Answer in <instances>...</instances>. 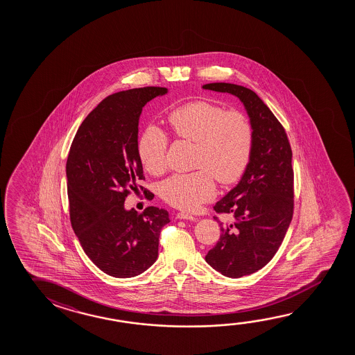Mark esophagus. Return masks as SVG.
Returning <instances> with one entry per match:
<instances>
[{"instance_id": "34e87169", "label": "esophagus", "mask_w": 355, "mask_h": 355, "mask_svg": "<svg viewBox=\"0 0 355 355\" xmlns=\"http://www.w3.org/2000/svg\"><path fill=\"white\" fill-rule=\"evenodd\" d=\"M177 218H178V219H183V220H196V219H197L194 215L188 214L186 211H180V213H178Z\"/></svg>"}]
</instances>
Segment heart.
Here are the masks:
<instances>
[{
  "instance_id": "1",
  "label": "heart",
  "mask_w": 355,
  "mask_h": 355,
  "mask_svg": "<svg viewBox=\"0 0 355 355\" xmlns=\"http://www.w3.org/2000/svg\"><path fill=\"white\" fill-rule=\"evenodd\" d=\"M167 121L175 137L197 144L194 166L199 168L163 182L161 196L167 203L194 210L214 197V177L221 184H233L244 175L254 144V128L244 112L197 100L173 109ZM168 145L167 135L156 126L142 132L137 150L147 172L157 175L166 171Z\"/></svg>"
}]
</instances>
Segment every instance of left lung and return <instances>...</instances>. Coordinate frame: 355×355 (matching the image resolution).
I'll return each instance as SVG.
<instances>
[{
    "instance_id": "1",
    "label": "left lung",
    "mask_w": 355,
    "mask_h": 355,
    "mask_svg": "<svg viewBox=\"0 0 355 355\" xmlns=\"http://www.w3.org/2000/svg\"><path fill=\"white\" fill-rule=\"evenodd\" d=\"M204 89L241 100L254 128L250 162L238 186L214 205L233 223L220 225V239L205 256L227 277L251 275L270 262L282 244L293 215L292 150L285 128L268 105L248 87L210 83Z\"/></svg>"
}]
</instances>
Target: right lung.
<instances>
[{
	"label": "right lung",
	"mask_w": 355,
	"mask_h": 355,
	"mask_svg": "<svg viewBox=\"0 0 355 355\" xmlns=\"http://www.w3.org/2000/svg\"><path fill=\"white\" fill-rule=\"evenodd\" d=\"M166 87L109 95L82 122L70 146L67 180L71 227L87 257L105 273L134 277L157 260L158 239L168 211L125 209V199L145 180L137 150L142 107ZM152 199L150 191L145 193Z\"/></svg>",
	"instance_id": "right-lung-1"
}]
</instances>
